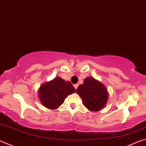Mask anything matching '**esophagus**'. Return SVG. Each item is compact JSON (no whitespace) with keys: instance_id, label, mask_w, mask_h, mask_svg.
Segmentation results:
<instances>
[{"instance_id":"34e87169","label":"esophagus","mask_w":146,"mask_h":146,"mask_svg":"<svg viewBox=\"0 0 146 146\" xmlns=\"http://www.w3.org/2000/svg\"><path fill=\"white\" fill-rule=\"evenodd\" d=\"M78 84H75V85H74V88H75L76 90V89H77V88H78Z\"/></svg>"}]
</instances>
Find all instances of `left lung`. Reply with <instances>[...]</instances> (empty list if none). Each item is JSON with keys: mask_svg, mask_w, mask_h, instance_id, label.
I'll return each mask as SVG.
<instances>
[{"mask_svg": "<svg viewBox=\"0 0 146 146\" xmlns=\"http://www.w3.org/2000/svg\"><path fill=\"white\" fill-rule=\"evenodd\" d=\"M76 93L82 98L84 106L92 111L102 110L108 99L106 86L91 76L84 79L83 84L78 87Z\"/></svg>", "mask_w": 146, "mask_h": 146, "instance_id": "obj_1", "label": "left lung"}]
</instances>
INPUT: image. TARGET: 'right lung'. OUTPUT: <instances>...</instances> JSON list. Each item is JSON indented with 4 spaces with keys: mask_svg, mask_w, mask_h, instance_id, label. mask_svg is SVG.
<instances>
[{
    "mask_svg": "<svg viewBox=\"0 0 146 146\" xmlns=\"http://www.w3.org/2000/svg\"><path fill=\"white\" fill-rule=\"evenodd\" d=\"M76 90L70 81L66 82L60 77L41 85L38 90V97L44 107L55 110L62 104L65 98Z\"/></svg>",
    "mask_w": 146,
    "mask_h": 146,
    "instance_id": "obj_1",
    "label": "right lung"
}]
</instances>
